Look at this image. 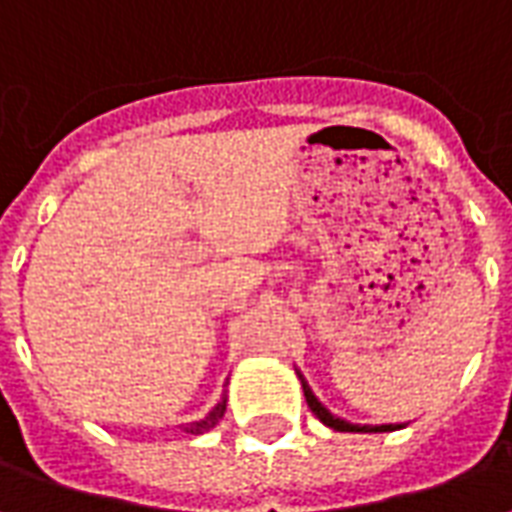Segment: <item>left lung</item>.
<instances>
[{
  "mask_svg": "<svg viewBox=\"0 0 512 512\" xmlns=\"http://www.w3.org/2000/svg\"><path fill=\"white\" fill-rule=\"evenodd\" d=\"M299 381H301V389H304V397H307V406L315 417L321 419L323 425H329L332 430H340V433H389V430H397L403 428V425H354V422H345V419L334 417L329 408L323 406L318 397L312 395L310 384L304 381V376L299 373Z\"/></svg>",
  "mask_w": 512,
  "mask_h": 512,
  "instance_id": "1",
  "label": "left lung"
}]
</instances>
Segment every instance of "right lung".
Masks as SVG:
<instances>
[{"instance_id":"obj_1","label":"right lung","mask_w":512,"mask_h":512,"mask_svg":"<svg viewBox=\"0 0 512 512\" xmlns=\"http://www.w3.org/2000/svg\"><path fill=\"white\" fill-rule=\"evenodd\" d=\"M224 411H227V397H222V403H216V406H213V411L211 414H208V417L205 419H200V422H191V425H186V433H191V436H200V433H208V430L213 428V425H216V422H219V419L224 417Z\"/></svg>"}]
</instances>
